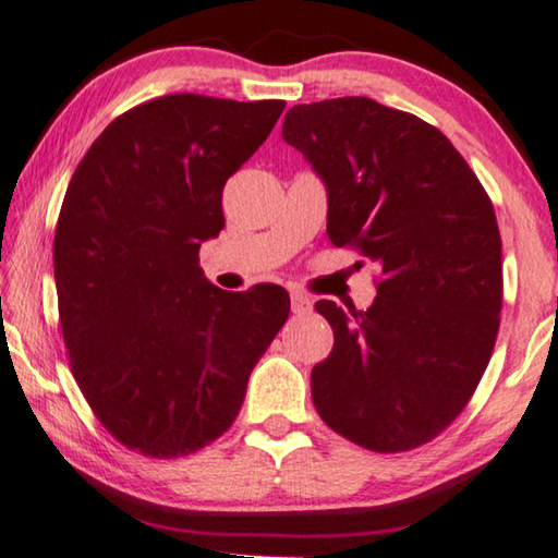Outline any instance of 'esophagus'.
Here are the masks:
<instances>
[{
	"label": "esophagus",
	"instance_id": "esophagus-1",
	"mask_svg": "<svg viewBox=\"0 0 558 558\" xmlns=\"http://www.w3.org/2000/svg\"><path fill=\"white\" fill-rule=\"evenodd\" d=\"M290 307H293L295 315H305L311 313L313 301L305 293H301V290H293V293H290Z\"/></svg>",
	"mask_w": 558,
	"mask_h": 558
}]
</instances>
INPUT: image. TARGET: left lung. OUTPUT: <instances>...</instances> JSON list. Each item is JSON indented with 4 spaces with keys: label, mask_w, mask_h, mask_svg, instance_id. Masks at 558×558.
Listing matches in <instances>:
<instances>
[{
    "label": "left lung",
    "mask_w": 558,
    "mask_h": 558,
    "mask_svg": "<svg viewBox=\"0 0 558 558\" xmlns=\"http://www.w3.org/2000/svg\"><path fill=\"white\" fill-rule=\"evenodd\" d=\"M282 140L326 185L330 243L380 268L365 311L315 303L336 336L311 373L315 409L371 451L426 444L469 403L496 343L492 199L444 132L371 97L295 105Z\"/></svg>",
    "instance_id": "left-lung-1"
}]
</instances>
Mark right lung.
Segmentation results:
<instances>
[{
  "label": "right lung",
  "instance_id": "right-lung-1",
  "mask_svg": "<svg viewBox=\"0 0 558 558\" xmlns=\"http://www.w3.org/2000/svg\"><path fill=\"white\" fill-rule=\"evenodd\" d=\"M282 99L168 95L107 124L66 187L54 280L72 373L97 418L155 459L226 434L288 320L280 286L215 288L222 187L268 140Z\"/></svg>",
  "mask_w": 558,
  "mask_h": 558
}]
</instances>
